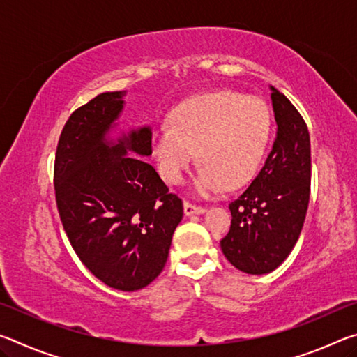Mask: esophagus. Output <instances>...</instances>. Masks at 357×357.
Returning <instances> with one entry per match:
<instances>
[{
    "label": "esophagus",
    "mask_w": 357,
    "mask_h": 357,
    "mask_svg": "<svg viewBox=\"0 0 357 357\" xmlns=\"http://www.w3.org/2000/svg\"><path fill=\"white\" fill-rule=\"evenodd\" d=\"M204 208L197 206V204H192L189 202L184 203V214L185 215H193V214H203Z\"/></svg>",
    "instance_id": "1"
}]
</instances>
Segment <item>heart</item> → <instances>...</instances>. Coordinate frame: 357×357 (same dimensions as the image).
Listing matches in <instances>:
<instances>
[{"label": "heart", "mask_w": 357, "mask_h": 357, "mask_svg": "<svg viewBox=\"0 0 357 357\" xmlns=\"http://www.w3.org/2000/svg\"><path fill=\"white\" fill-rule=\"evenodd\" d=\"M271 116L264 102L233 91L195 96L174 108L172 128L157 126L153 153L160 176L179 184L193 160L202 164L193 190L209 197L236 189L252 178L269 142Z\"/></svg>", "instance_id": "obj_1"}]
</instances>
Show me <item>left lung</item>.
<instances>
[{
    "mask_svg": "<svg viewBox=\"0 0 357 357\" xmlns=\"http://www.w3.org/2000/svg\"><path fill=\"white\" fill-rule=\"evenodd\" d=\"M277 134L261 172L229 203L231 227L223 255L245 274L273 273L299 239L310 198V135L304 119L271 86Z\"/></svg>",
    "mask_w": 357,
    "mask_h": 357,
    "instance_id": "8db88e82",
    "label": "left lung"
}]
</instances>
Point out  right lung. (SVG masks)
Returning <instances> with one entry per match:
<instances>
[{"label": "right lung", "instance_id": "right-lung-1", "mask_svg": "<svg viewBox=\"0 0 357 357\" xmlns=\"http://www.w3.org/2000/svg\"><path fill=\"white\" fill-rule=\"evenodd\" d=\"M124 96L102 93L70 114L56 148L55 195L80 261L105 285L137 291L164 269L183 202L140 159L153 154L149 126L112 138Z\"/></svg>", "mask_w": 357, "mask_h": 357}]
</instances>
